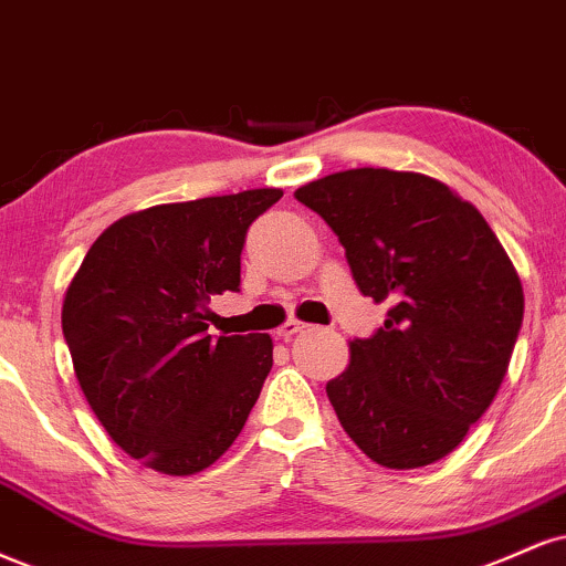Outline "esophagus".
Instances as JSON below:
<instances>
[{
	"label": "esophagus",
	"mask_w": 566,
	"mask_h": 566,
	"mask_svg": "<svg viewBox=\"0 0 566 566\" xmlns=\"http://www.w3.org/2000/svg\"><path fill=\"white\" fill-rule=\"evenodd\" d=\"M303 329H305L303 322H297V318H287V322H284V324L276 329V337H279V339H292V337L297 335V332H303Z\"/></svg>",
	"instance_id": "34e87169"
}]
</instances>
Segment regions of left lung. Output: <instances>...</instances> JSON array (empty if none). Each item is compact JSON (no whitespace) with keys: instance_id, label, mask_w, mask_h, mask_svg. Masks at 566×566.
I'll return each instance as SVG.
<instances>
[{"instance_id":"obj_1","label":"left lung","mask_w":566,"mask_h":566,"mask_svg":"<svg viewBox=\"0 0 566 566\" xmlns=\"http://www.w3.org/2000/svg\"><path fill=\"white\" fill-rule=\"evenodd\" d=\"M295 197L335 231L358 290L390 305L326 382L339 424L379 467L434 464L506 377L524 313L514 263L480 210L432 176L350 168Z\"/></svg>"}]
</instances>
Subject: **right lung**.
Here are the masks:
<instances>
[{
	"label": "right lung",
	"instance_id": "right-lung-1",
	"mask_svg": "<svg viewBox=\"0 0 566 566\" xmlns=\"http://www.w3.org/2000/svg\"><path fill=\"white\" fill-rule=\"evenodd\" d=\"M282 189L168 202L111 223L63 301V335L94 417L171 478L229 451L274 364L269 335H213L210 301L240 290L244 234Z\"/></svg>",
	"mask_w": 566,
	"mask_h": 566
}]
</instances>
